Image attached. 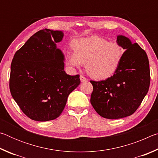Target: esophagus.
I'll return each instance as SVG.
<instances>
[{
  "instance_id": "esophagus-1",
  "label": "esophagus",
  "mask_w": 158,
  "mask_h": 158,
  "mask_svg": "<svg viewBox=\"0 0 158 158\" xmlns=\"http://www.w3.org/2000/svg\"><path fill=\"white\" fill-rule=\"evenodd\" d=\"M80 80H81V82H84V81H87V79L85 78V77L81 75V76H80Z\"/></svg>"
}]
</instances>
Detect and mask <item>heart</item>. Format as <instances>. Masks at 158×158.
Listing matches in <instances>:
<instances>
[{"label":"heart","instance_id":"obj_1","mask_svg":"<svg viewBox=\"0 0 158 158\" xmlns=\"http://www.w3.org/2000/svg\"><path fill=\"white\" fill-rule=\"evenodd\" d=\"M73 47L74 51L66 53L69 65L80 68L85 63L88 74L96 79H106L113 75L123 56V49L118 42L95 35L75 40Z\"/></svg>","mask_w":158,"mask_h":158}]
</instances>
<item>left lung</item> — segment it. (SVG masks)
Listing matches in <instances>:
<instances>
[{"label":"left lung","mask_w":158,"mask_h":158,"mask_svg":"<svg viewBox=\"0 0 158 158\" xmlns=\"http://www.w3.org/2000/svg\"><path fill=\"white\" fill-rule=\"evenodd\" d=\"M117 42L125 50L118 70L106 80L90 81L93 87L90 103L100 116L108 119L135 113L148 93L151 81L145 51L125 36H117Z\"/></svg>","instance_id":"8db88e82"}]
</instances>
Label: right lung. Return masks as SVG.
<instances>
[{"mask_svg":"<svg viewBox=\"0 0 158 158\" xmlns=\"http://www.w3.org/2000/svg\"><path fill=\"white\" fill-rule=\"evenodd\" d=\"M63 37L60 31H39L12 59L10 93L23 114L33 121L58 118L69 93L81 83L79 74L71 76L64 70V55L56 47Z\"/></svg>","mask_w":158,"mask_h":158,"instance_id":"1","label":"right lung"}]
</instances>
